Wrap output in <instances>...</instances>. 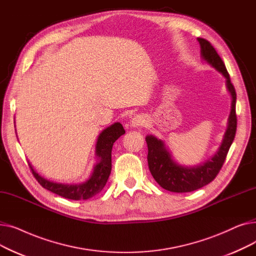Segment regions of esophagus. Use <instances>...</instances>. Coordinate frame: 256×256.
Returning <instances> with one entry per match:
<instances>
[{
    "label": "esophagus",
    "mask_w": 256,
    "mask_h": 256,
    "mask_svg": "<svg viewBox=\"0 0 256 256\" xmlns=\"http://www.w3.org/2000/svg\"><path fill=\"white\" fill-rule=\"evenodd\" d=\"M146 117L142 114H137L134 116L132 118V120L130 121V126H135V128H138V126H143L145 124H146Z\"/></svg>",
    "instance_id": "34e87169"
}]
</instances>
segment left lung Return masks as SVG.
Segmentation results:
<instances>
[{
  "mask_svg": "<svg viewBox=\"0 0 256 256\" xmlns=\"http://www.w3.org/2000/svg\"><path fill=\"white\" fill-rule=\"evenodd\" d=\"M197 39L201 46L202 58L226 78L227 88L232 96V112L230 119H228V126L224 139L218 152L212 158V160H208L204 164L196 167H184L176 164L173 162L163 141L156 139L154 136H147L145 138L147 147H148L147 162H148V168L152 176L163 189L176 193L195 191L216 178L225 162L228 150H230L234 140L236 132V93L230 80V74L226 70L223 60L212 44L204 38Z\"/></svg>",
  "mask_w": 256,
  "mask_h": 256,
  "instance_id": "left-lung-1",
  "label": "left lung"
}]
</instances>
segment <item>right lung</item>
I'll list each match as a JSON object with an SVG mask.
<instances>
[{"label": "right lung", "mask_w": 256, "mask_h": 256, "mask_svg": "<svg viewBox=\"0 0 256 256\" xmlns=\"http://www.w3.org/2000/svg\"><path fill=\"white\" fill-rule=\"evenodd\" d=\"M126 132L121 124L116 122L102 132L96 143V156L100 163L94 167L91 178L82 184H64L50 182L39 176L29 163V167L36 180L44 189L55 193L61 197L72 200H86L98 194L106 184L112 169V147L114 142Z\"/></svg>", "instance_id": "obj_1"}]
</instances>
